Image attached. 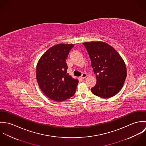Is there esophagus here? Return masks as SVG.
Listing matches in <instances>:
<instances>
[{
    "mask_svg": "<svg viewBox=\"0 0 146 146\" xmlns=\"http://www.w3.org/2000/svg\"><path fill=\"white\" fill-rule=\"evenodd\" d=\"M86 77V74L85 73H83V74H82V75L81 76L80 78H81L82 79H84Z\"/></svg>",
    "mask_w": 146,
    "mask_h": 146,
    "instance_id": "obj_1",
    "label": "esophagus"
}]
</instances>
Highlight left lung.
Wrapping results in <instances>:
<instances>
[{
  "mask_svg": "<svg viewBox=\"0 0 146 146\" xmlns=\"http://www.w3.org/2000/svg\"><path fill=\"white\" fill-rule=\"evenodd\" d=\"M89 55L97 83L91 89L94 95L110 98L121 89L126 78L123 59L111 45L103 42H83Z\"/></svg>",
  "mask_w": 146,
  "mask_h": 146,
  "instance_id": "1",
  "label": "left lung"
}]
</instances>
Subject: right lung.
<instances>
[{"mask_svg": "<svg viewBox=\"0 0 146 146\" xmlns=\"http://www.w3.org/2000/svg\"><path fill=\"white\" fill-rule=\"evenodd\" d=\"M72 44H60L48 49L39 59L36 76L43 93L49 98L62 102L72 97L76 92L78 80L67 73L66 60Z\"/></svg>", "mask_w": 146, "mask_h": 146, "instance_id": "1", "label": "right lung"}]
</instances>
